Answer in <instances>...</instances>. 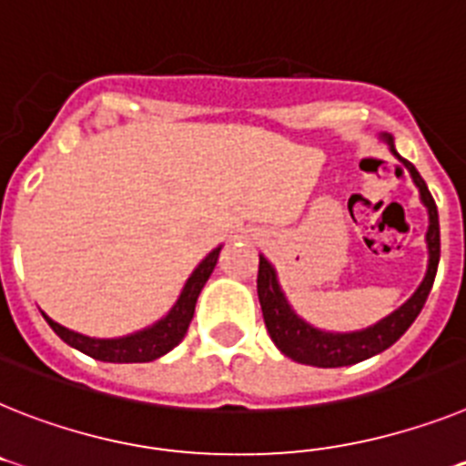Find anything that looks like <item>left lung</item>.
I'll return each mask as SVG.
<instances>
[{"mask_svg":"<svg viewBox=\"0 0 466 466\" xmlns=\"http://www.w3.org/2000/svg\"><path fill=\"white\" fill-rule=\"evenodd\" d=\"M381 141H387L389 150L410 172L412 184L420 190V200L427 207L429 228L427 236H424L429 252L427 273H424L420 288L412 292L410 299L400 304L387 318L377 320L375 325H370L365 329H356V332H329V329H320L316 325L306 323L304 318L294 311L285 292H282L280 282H278V273L273 264L266 259L264 254H259L257 292H259L266 329H268L273 344L280 349V353H285V356L297 360V363L313 365V368H344V365L360 363L365 358L377 356V353L396 344L405 335V329L415 323V318L420 316L424 301H427L429 292H431L433 278H436V268H439L441 259L439 209H436V202H433L431 193H429L427 184H424V178L415 169V165L396 153L391 134H381Z\"/></svg>","mask_w":466,"mask_h":466,"instance_id":"8db88e82","label":"left lung"}]
</instances>
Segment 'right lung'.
<instances>
[{
  "label": "right lung",
  "instance_id": "obj_1",
  "mask_svg": "<svg viewBox=\"0 0 466 466\" xmlns=\"http://www.w3.org/2000/svg\"><path fill=\"white\" fill-rule=\"evenodd\" d=\"M218 252H221V245L214 248L200 264L195 266V271L188 276L184 289H181L172 309L167 311V316L155 320L148 328L131 332V335L98 339V337L82 335V332H75L70 328H63L61 323L51 320L44 311L42 316L67 347L77 349V351L96 358V360H103V363H150V360H157L160 356L172 351L178 341L186 337L190 320H193L198 297H200L205 282L212 276L214 266L218 261Z\"/></svg>",
  "mask_w": 466,
  "mask_h": 466
}]
</instances>
